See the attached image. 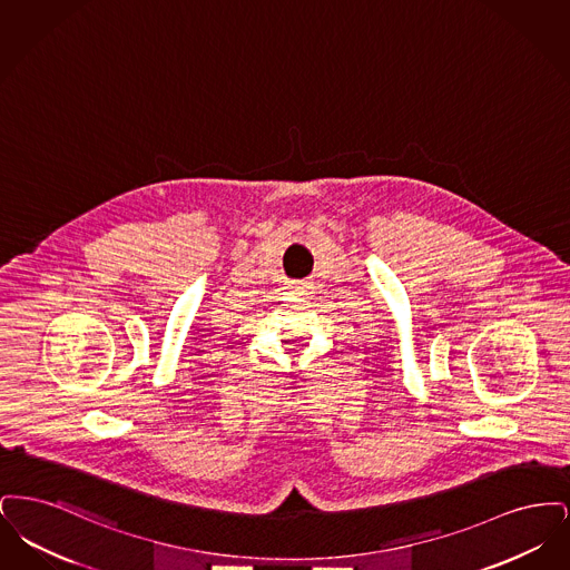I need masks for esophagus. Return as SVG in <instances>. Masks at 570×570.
<instances>
[{
    "instance_id": "esophagus-1",
    "label": "esophagus",
    "mask_w": 570,
    "mask_h": 570,
    "mask_svg": "<svg viewBox=\"0 0 570 570\" xmlns=\"http://www.w3.org/2000/svg\"><path fill=\"white\" fill-rule=\"evenodd\" d=\"M309 288H312L309 282H297V284L293 286V293H295V295H309Z\"/></svg>"
}]
</instances>
